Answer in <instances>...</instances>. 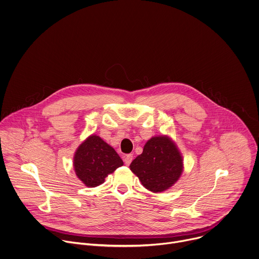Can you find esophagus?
<instances>
[{
  "label": "esophagus",
  "mask_w": 259,
  "mask_h": 259,
  "mask_svg": "<svg viewBox=\"0 0 259 259\" xmlns=\"http://www.w3.org/2000/svg\"><path fill=\"white\" fill-rule=\"evenodd\" d=\"M123 161H124V164H125V165H130V164L132 163V161H133V154H127V155H125Z\"/></svg>",
  "instance_id": "obj_1"
}]
</instances>
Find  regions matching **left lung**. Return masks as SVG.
I'll use <instances>...</instances> for the list:
<instances>
[{
  "label": "left lung",
  "mask_w": 259,
  "mask_h": 259,
  "mask_svg": "<svg viewBox=\"0 0 259 259\" xmlns=\"http://www.w3.org/2000/svg\"><path fill=\"white\" fill-rule=\"evenodd\" d=\"M182 158L167 137H155L147 142L143 153L131 164V170L142 184L153 192L171 187L182 173Z\"/></svg>",
  "instance_id": "obj_1"
}]
</instances>
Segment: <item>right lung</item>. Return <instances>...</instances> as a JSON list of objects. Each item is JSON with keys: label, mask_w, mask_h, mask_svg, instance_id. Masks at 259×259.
I'll return each instance as SVG.
<instances>
[{"label": "right lung", "mask_w": 259, "mask_h": 259, "mask_svg": "<svg viewBox=\"0 0 259 259\" xmlns=\"http://www.w3.org/2000/svg\"><path fill=\"white\" fill-rule=\"evenodd\" d=\"M122 165L123 162L115 150L94 135L78 148L74 158L77 176L89 187L103 183L108 174Z\"/></svg>", "instance_id": "add662e5"}]
</instances>
